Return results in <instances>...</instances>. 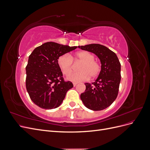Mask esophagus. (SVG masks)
Returning <instances> with one entry per match:
<instances>
[{
	"instance_id": "esophagus-1",
	"label": "esophagus",
	"mask_w": 150,
	"mask_h": 150,
	"mask_svg": "<svg viewBox=\"0 0 150 150\" xmlns=\"http://www.w3.org/2000/svg\"><path fill=\"white\" fill-rule=\"evenodd\" d=\"M77 84H78L77 83H73V86H76L77 85Z\"/></svg>"
}]
</instances>
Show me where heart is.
<instances>
[{"label":"heart","mask_w":150,"mask_h":150,"mask_svg":"<svg viewBox=\"0 0 150 150\" xmlns=\"http://www.w3.org/2000/svg\"><path fill=\"white\" fill-rule=\"evenodd\" d=\"M81 62L79 69V71L71 73L68 76V79L79 82L96 77L101 71V64L98 61L94 60V56L88 51H80L77 52L73 57L69 54H64L59 57L57 59L58 65L64 74H69L73 67V60Z\"/></svg>","instance_id":"1"}]
</instances>
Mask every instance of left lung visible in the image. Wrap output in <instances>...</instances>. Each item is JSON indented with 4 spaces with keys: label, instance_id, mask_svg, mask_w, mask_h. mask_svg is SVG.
Segmentation results:
<instances>
[{
    "label": "left lung",
    "instance_id": "obj_1",
    "mask_svg": "<svg viewBox=\"0 0 150 150\" xmlns=\"http://www.w3.org/2000/svg\"><path fill=\"white\" fill-rule=\"evenodd\" d=\"M78 47L96 54L101 63L98 78L91 84L85 83L86 90L81 94V99L89 110H103L110 106L118 94L121 81L120 61L114 52L101 44H91Z\"/></svg>",
    "mask_w": 150,
    "mask_h": 150
}]
</instances>
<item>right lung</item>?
Masks as SVG:
<instances>
[{"mask_svg":"<svg viewBox=\"0 0 150 150\" xmlns=\"http://www.w3.org/2000/svg\"><path fill=\"white\" fill-rule=\"evenodd\" d=\"M76 48L47 42L30 54L25 67V86L30 99L36 105L46 110L61 105L73 84L64 81L57 59Z\"/></svg>","mask_w":150,"mask_h":150,"instance_id":"obj_1","label":"right lung"}]
</instances>
